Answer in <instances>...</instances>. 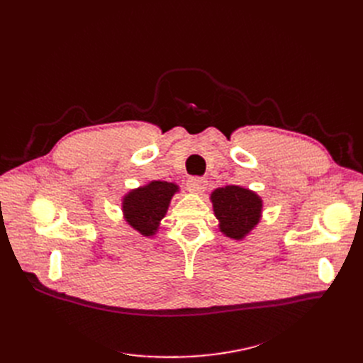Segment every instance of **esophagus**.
<instances>
[{
  "mask_svg": "<svg viewBox=\"0 0 363 363\" xmlns=\"http://www.w3.org/2000/svg\"><path fill=\"white\" fill-rule=\"evenodd\" d=\"M186 188L193 194H203L207 188V181L203 178H191L186 182Z\"/></svg>",
  "mask_w": 363,
  "mask_h": 363,
  "instance_id": "esophagus-1",
  "label": "esophagus"
}]
</instances>
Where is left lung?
Wrapping results in <instances>:
<instances>
[{"label": "left lung", "mask_w": 363, "mask_h": 363, "mask_svg": "<svg viewBox=\"0 0 363 363\" xmlns=\"http://www.w3.org/2000/svg\"><path fill=\"white\" fill-rule=\"evenodd\" d=\"M219 231L233 240H244L260 222L263 200L249 188L226 185L211 194Z\"/></svg>", "instance_id": "left-lung-1"}]
</instances>
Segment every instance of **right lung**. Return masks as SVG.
<instances>
[{"mask_svg":"<svg viewBox=\"0 0 363 363\" xmlns=\"http://www.w3.org/2000/svg\"><path fill=\"white\" fill-rule=\"evenodd\" d=\"M178 191L177 184L166 181H151L144 186L130 189L122 199L125 220L143 237L156 235L170 200Z\"/></svg>","mask_w":363,"mask_h":363,"instance_id":"add662e5","label":"right lung"}]
</instances>
